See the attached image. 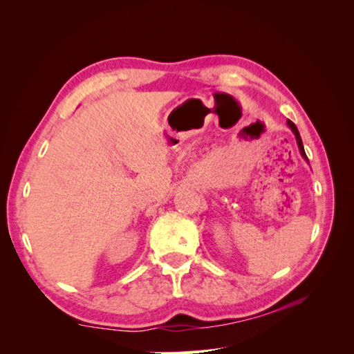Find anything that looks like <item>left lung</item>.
I'll list each match as a JSON object with an SVG mask.
<instances>
[{"mask_svg":"<svg viewBox=\"0 0 354 354\" xmlns=\"http://www.w3.org/2000/svg\"><path fill=\"white\" fill-rule=\"evenodd\" d=\"M288 122V125H289V128H291L292 130V133L295 134V138H297V143H298V147H299V152H301V155H303V158L306 159V160H308L307 159V155H306V152H304V146H303V142H301V137H299V133H298V130H297V127H295V124L292 122V121H286Z\"/></svg>","mask_w":354,"mask_h":354,"instance_id":"8db88e82","label":"left lung"}]
</instances>
